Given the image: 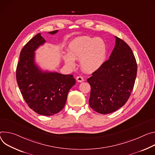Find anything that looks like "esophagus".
I'll list each match as a JSON object with an SVG mask.
<instances>
[{"label": "esophagus", "instance_id": "obj_1", "mask_svg": "<svg viewBox=\"0 0 155 155\" xmlns=\"http://www.w3.org/2000/svg\"><path fill=\"white\" fill-rule=\"evenodd\" d=\"M76 80L78 81V82H83L84 80V78L82 77V76H78L77 78H76Z\"/></svg>", "mask_w": 155, "mask_h": 155}]
</instances>
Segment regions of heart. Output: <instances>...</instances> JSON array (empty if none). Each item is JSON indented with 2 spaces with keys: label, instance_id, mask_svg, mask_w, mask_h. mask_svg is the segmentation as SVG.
<instances>
[{
  "label": "heart",
  "instance_id": "1",
  "mask_svg": "<svg viewBox=\"0 0 155 155\" xmlns=\"http://www.w3.org/2000/svg\"><path fill=\"white\" fill-rule=\"evenodd\" d=\"M68 53L63 55L66 64L70 68L76 65V60H80L82 70L87 73L97 71L105 61L107 46L101 38L82 36L73 40L68 45Z\"/></svg>",
  "mask_w": 155,
  "mask_h": 155
}]
</instances>
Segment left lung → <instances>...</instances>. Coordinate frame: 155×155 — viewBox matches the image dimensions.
Returning a JSON list of instances; mask_svg holds the SVG:
<instances>
[{"mask_svg":"<svg viewBox=\"0 0 155 155\" xmlns=\"http://www.w3.org/2000/svg\"><path fill=\"white\" fill-rule=\"evenodd\" d=\"M109 59L87 79L91 91L89 105L100 114L113 113L128 100L137 72L135 58L130 47L116 36Z\"/></svg>","mask_w":155,"mask_h":155,"instance_id":"1","label":"left lung"}]
</instances>
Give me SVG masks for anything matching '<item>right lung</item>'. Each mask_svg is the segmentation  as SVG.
<instances>
[{
    "label": "right lung",
    "mask_w": 155,
    "mask_h": 155,
    "mask_svg": "<svg viewBox=\"0 0 155 155\" xmlns=\"http://www.w3.org/2000/svg\"><path fill=\"white\" fill-rule=\"evenodd\" d=\"M57 32H48L54 34ZM45 42L39 33L24 46L16 67V78L28 107L39 114L51 116L64 108L68 92L76 80L72 74L43 71L36 65L34 51Z\"/></svg>",
    "instance_id": "obj_1"
}]
</instances>
